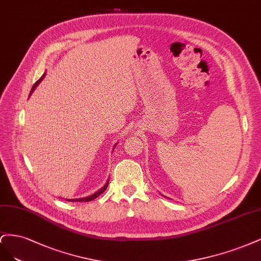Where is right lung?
Listing matches in <instances>:
<instances>
[{
  "label": "right lung",
  "instance_id": "right-lung-1",
  "mask_svg": "<svg viewBox=\"0 0 261 261\" xmlns=\"http://www.w3.org/2000/svg\"><path fill=\"white\" fill-rule=\"evenodd\" d=\"M44 78V74L43 75H42V77L35 83V85H33V87H32V89H31V91H30V93H32V91L33 90H35L36 89V87L39 85V83H40V81L42 80V79H43ZM107 187H108V182L105 184V186L102 188V189H100L99 191H97L96 193H94V194L93 195H91V196H88V197H85V198H79V199H67V200H68V201H91V200H93V199H95L97 196H99L100 194H102V193L107 189Z\"/></svg>",
  "mask_w": 261,
  "mask_h": 261
}]
</instances>
